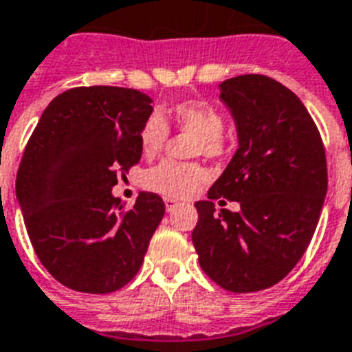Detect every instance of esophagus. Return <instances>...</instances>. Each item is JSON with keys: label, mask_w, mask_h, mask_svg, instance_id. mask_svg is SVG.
Returning a JSON list of instances; mask_svg holds the SVG:
<instances>
[{"label": "esophagus", "mask_w": 352, "mask_h": 352, "mask_svg": "<svg viewBox=\"0 0 352 352\" xmlns=\"http://www.w3.org/2000/svg\"><path fill=\"white\" fill-rule=\"evenodd\" d=\"M178 205H179L178 201L169 199V197H167V199H165V210H167V212H173V210L176 208V206H178Z\"/></svg>", "instance_id": "esophagus-1"}]
</instances>
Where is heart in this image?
<instances>
[{
    "label": "heart",
    "instance_id": "obj_1",
    "mask_svg": "<svg viewBox=\"0 0 352 352\" xmlns=\"http://www.w3.org/2000/svg\"><path fill=\"white\" fill-rule=\"evenodd\" d=\"M169 121L179 131L194 135L190 144L192 155L219 156L226 149L224 139V119L217 108L206 101L188 99L179 101L169 110ZM169 137V126L158 113H151L140 128V149L146 156H153L164 147ZM206 182V170L196 162L178 164V162H162L153 169L146 170L142 185L147 190L160 194L169 199L190 197Z\"/></svg>",
    "mask_w": 352,
    "mask_h": 352
}]
</instances>
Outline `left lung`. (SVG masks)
<instances>
[{"instance_id":"left-lung-1","label":"left lung","mask_w":352,"mask_h":352,"mask_svg":"<svg viewBox=\"0 0 352 352\" xmlns=\"http://www.w3.org/2000/svg\"><path fill=\"white\" fill-rule=\"evenodd\" d=\"M221 99L235 119L239 149L197 201L192 242L199 265L224 290L248 294L279 283L310 244L327 192L326 151L301 99L263 74L230 78ZM241 210L214 212L212 201Z\"/></svg>"}]
</instances>
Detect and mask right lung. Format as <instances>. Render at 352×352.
<instances>
[{"instance_id": "add662e5", "label": "right lung", "mask_w": 352, "mask_h": 352, "mask_svg": "<svg viewBox=\"0 0 352 352\" xmlns=\"http://www.w3.org/2000/svg\"><path fill=\"white\" fill-rule=\"evenodd\" d=\"M153 99L124 87H76L56 96L35 126L16 179L41 263L71 290L108 294L130 283L165 213L140 192L124 210L117 176L139 164L140 128Z\"/></svg>"}]
</instances>
